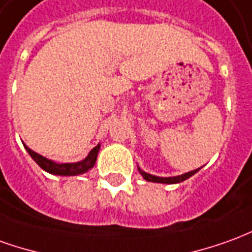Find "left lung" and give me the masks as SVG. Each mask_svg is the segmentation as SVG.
<instances>
[{
    "label": "left lung",
    "instance_id": "1",
    "mask_svg": "<svg viewBox=\"0 0 252 252\" xmlns=\"http://www.w3.org/2000/svg\"><path fill=\"white\" fill-rule=\"evenodd\" d=\"M139 169V173L143 176L144 180L147 181H153V183H162V184H176V183H181V181L187 180L189 179L191 176H193L199 169H195V170H191V172H188V173H184V175L180 176H175V177H158V176H153L150 173H146L143 172L142 169Z\"/></svg>",
    "mask_w": 252,
    "mask_h": 252
}]
</instances>
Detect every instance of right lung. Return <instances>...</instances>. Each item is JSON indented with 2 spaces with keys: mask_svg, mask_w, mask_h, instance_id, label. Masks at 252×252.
Instances as JSON below:
<instances>
[{
  "mask_svg": "<svg viewBox=\"0 0 252 252\" xmlns=\"http://www.w3.org/2000/svg\"><path fill=\"white\" fill-rule=\"evenodd\" d=\"M26 150L28 151V154L31 156V158L34 159L35 162L39 165L40 168L43 170H46L47 173H52V175H59V176H77L82 175L89 172L90 169L95 165L96 157H98V151L101 144L95 146L93 150L90 151L89 156L84 158L83 161H79V162H71V163H57L52 161V159H47L46 157L40 156L38 153L32 151L30 147H27L24 144Z\"/></svg>",
  "mask_w": 252,
  "mask_h": 252,
  "instance_id": "right-lung-1",
  "label": "right lung"
}]
</instances>
